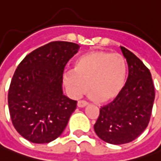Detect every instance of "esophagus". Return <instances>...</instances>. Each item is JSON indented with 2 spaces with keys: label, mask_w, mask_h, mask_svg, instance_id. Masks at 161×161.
I'll list each match as a JSON object with an SVG mask.
<instances>
[{
  "label": "esophagus",
  "mask_w": 161,
  "mask_h": 161,
  "mask_svg": "<svg viewBox=\"0 0 161 161\" xmlns=\"http://www.w3.org/2000/svg\"><path fill=\"white\" fill-rule=\"evenodd\" d=\"M87 105H88V103H87V101H85V100H79L77 103V106L79 108H84Z\"/></svg>",
  "instance_id": "1"
}]
</instances>
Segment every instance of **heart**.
I'll use <instances>...</instances> for the list:
<instances>
[{
	"label": "heart",
	"instance_id": "heart-1",
	"mask_svg": "<svg viewBox=\"0 0 161 161\" xmlns=\"http://www.w3.org/2000/svg\"><path fill=\"white\" fill-rule=\"evenodd\" d=\"M126 74V61L120 53L93 51L76 60L74 71H67L64 81L72 97L86 92L90 84L91 97L107 102L120 94L125 84Z\"/></svg>",
	"mask_w": 161,
	"mask_h": 161
}]
</instances>
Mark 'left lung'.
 Returning <instances> with one entry per match:
<instances>
[{
	"label": "left lung",
	"mask_w": 161,
	"mask_h": 161,
	"mask_svg": "<svg viewBox=\"0 0 161 161\" xmlns=\"http://www.w3.org/2000/svg\"><path fill=\"white\" fill-rule=\"evenodd\" d=\"M128 64V77L120 94L100 108L94 125L97 135L111 144L135 140L148 126L155 98L150 70L135 54L121 47Z\"/></svg>",
	"instance_id": "left-lung-1"
}]
</instances>
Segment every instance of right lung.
I'll return each mask as SVG.
<instances>
[{"mask_svg": "<svg viewBox=\"0 0 161 161\" xmlns=\"http://www.w3.org/2000/svg\"><path fill=\"white\" fill-rule=\"evenodd\" d=\"M80 46L53 41L20 62L8 92L10 118L17 132L31 142L48 143L62 134L77 101L63 94L65 65Z\"/></svg>", "mask_w": 161, "mask_h": 161, "instance_id": "add662e5", "label": "right lung"}]
</instances>
